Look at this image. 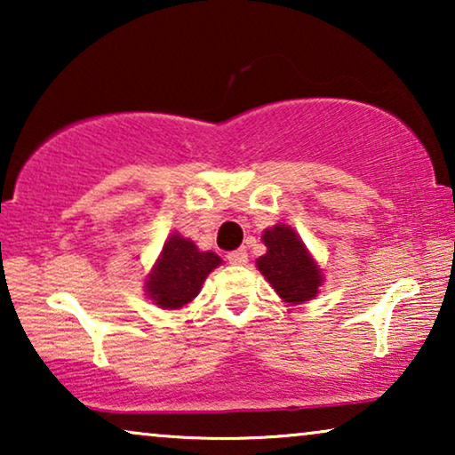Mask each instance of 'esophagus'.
Listing matches in <instances>:
<instances>
[{
    "label": "esophagus",
    "instance_id": "1",
    "mask_svg": "<svg viewBox=\"0 0 455 455\" xmlns=\"http://www.w3.org/2000/svg\"><path fill=\"white\" fill-rule=\"evenodd\" d=\"M228 260L232 265H246L248 260V252L244 251V248H238V251H232L228 254Z\"/></svg>",
    "mask_w": 455,
    "mask_h": 455
}]
</instances>
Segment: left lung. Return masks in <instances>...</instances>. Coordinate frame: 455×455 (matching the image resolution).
Listing matches in <instances>:
<instances>
[{
	"instance_id": "obj_1",
	"label": "left lung",
	"mask_w": 455,
	"mask_h": 455,
	"mask_svg": "<svg viewBox=\"0 0 455 455\" xmlns=\"http://www.w3.org/2000/svg\"><path fill=\"white\" fill-rule=\"evenodd\" d=\"M263 242L267 254L257 260V267L277 294L291 304L315 298L323 283L321 271L294 229L275 226L263 234Z\"/></svg>"
}]
</instances>
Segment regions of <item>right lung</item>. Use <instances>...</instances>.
<instances>
[{"label": "right lung", "instance_id": "1", "mask_svg": "<svg viewBox=\"0 0 455 455\" xmlns=\"http://www.w3.org/2000/svg\"><path fill=\"white\" fill-rule=\"evenodd\" d=\"M221 263L213 252H201L190 240L173 234L164 244L161 259L147 282V291L161 308L188 304L211 271Z\"/></svg>", "mask_w": 455, "mask_h": 455}]
</instances>
